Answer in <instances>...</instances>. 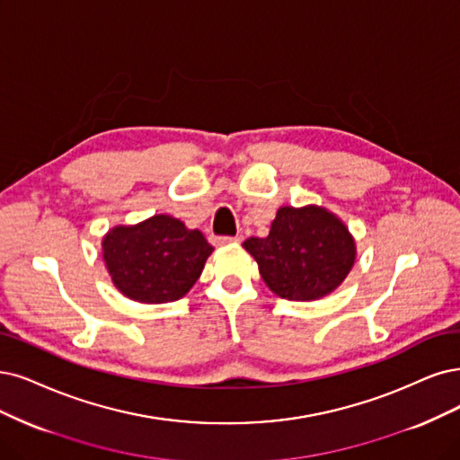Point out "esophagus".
<instances>
[{
    "label": "esophagus",
    "instance_id": "1",
    "mask_svg": "<svg viewBox=\"0 0 460 460\" xmlns=\"http://www.w3.org/2000/svg\"><path fill=\"white\" fill-rule=\"evenodd\" d=\"M214 243L217 246H227V244H239L241 236H216Z\"/></svg>",
    "mask_w": 460,
    "mask_h": 460
}]
</instances>
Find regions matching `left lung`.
<instances>
[{
	"label": "left lung",
	"instance_id": "1",
	"mask_svg": "<svg viewBox=\"0 0 460 460\" xmlns=\"http://www.w3.org/2000/svg\"><path fill=\"white\" fill-rule=\"evenodd\" d=\"M243 246L258 261L269 290L290 301H314L332 294L356 258L347 226L314 204L279 208L265 239L250 236Z\"/></svg>",
	"mask_w": 460,
	"mask_h": 460
}]
</instances>
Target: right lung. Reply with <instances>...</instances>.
Wrapping results in <instances>:
<instances>
[{
    "label": "right lung",
    "mask_w": 460,
    "mask_h": 460,
    "mask_svg": "<svg viewBox=\"0 0 460 460\" xmlns=\"http://www.w3.org/2000/svg\"><path fill=\"white\" fill-rule=\"evenodd\" d=\"M212 246L197 229L159 214L136 226H117L102 241L111 282L140 303L183 297L200 277Z\"/></svg>",
    "instance_id": "add662e5"
}]
</instances>
